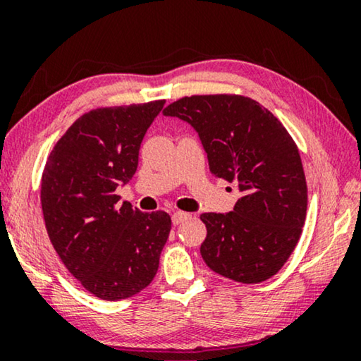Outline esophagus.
Listing matches in <instances>:
<instances>
[{"instance_id": "1", "label": "esophagus", "mask_w": 361, "mask_h": 361, "mask_svg": "<svg viewBox=\"0 0 361 361\" xmlns=\"http://www.w3.org/2000/svg\"><path fill=\"white\" fill-rule=\"evenodd\" d=\"M190 214H187V212H180V210H176L174 214H172V221H174V225H180L184 224L185 220L190 219Z\"/></svg>"}]
</instances>
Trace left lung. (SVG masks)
Here are the masks:
<instances>
[{"instance_id": "obj_1", "label": "left lung", "mask_w": 361, "mask_h": 361, "mask_svg": "<svg viewBox=\"0 0 361 361\" xmlns=\"http://www.w3.org/2000/svg\"><path fill=\"white\" fill-rule=\"evenodd\" d=\"M162 113L199 133L212 176L241 194L233 212L200 215L205 264L236 283L269 279L294 251L307 212L302 161L288 130L241 95L184 97Z\"/></svg>"}]
</instances>
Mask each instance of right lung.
Returning <instances> with one entry per match:
<instances>
[{"label": "right lung", "mask_w": 361, "mask_h": 361, "mask_svg": "<svg viewBox=\"0 0 361 361\" xmlns=\"http://www.w3.org/2000/svg\"><path fill=\"white\" fill-rule=\"evenodd\" d=\"M164 100L97 108L68 128L47 157L41 205L54 250L73 278L103 300L151 284L171 231L166 212L118 204L135 176L147 128Z\"/></svg>", "instance_id": "1"}]
</instances>
